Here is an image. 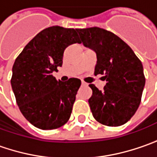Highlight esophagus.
Listing matches in <instances>:
<instances>
[{
    "label": "esophagus",
    "mask_w": 157,
    "mask_h": 157,
    "mask_svg": "<svg viewBox=\"0 0 157 157\" xmlns=\"http://www.w3.org/2000/svg\"><path fill=\"white\" fill-rule=\"evenodd\" d=\"M82 86H86V85H87V83H86L85 82H82Z\"/></svg>",
    "instance_id": "34e87169"
}]
</instances>
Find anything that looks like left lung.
<instances>
[{"instance_id": "obj_1", "label": "left lung", "mask_w": 157, "mask_h": 157, "mask_svg": "<svg viewBox=\"0 0 157 157\" xmlns=\"http://www.w3.org/2000/svg\"><path fill=\"white\" fill-rule=\"evenodd\" d=\"M83 45L96 52L94 75H104L103 90L89 86V104L93 117L106 126L127 123L140 104L145 75L141 61L131 47L115 33L99 27L76 29Z\"/></svg>"}]
</instances>
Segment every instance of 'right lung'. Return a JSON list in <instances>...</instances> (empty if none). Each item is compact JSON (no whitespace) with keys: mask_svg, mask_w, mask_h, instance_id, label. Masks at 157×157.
Masks as SVG:
<instances>
[{"mask_svg":"<svg viewBox=\"0 0 157 157\" xmlns=\"http://www.w3.org/2000/svg\"><path fill=\"white\" fill-rule=\"evenodd\" d=\"M81 43L76 29L54 25L36 34L16 59L11 87L25 118L42 130H53L70 118L81 81H57L52 75L62 66L67 47Z\"/></svg>","mask_w":157,"mask_h":157,"instance_id":"obj_1","label":"right lung"}]
</instances>
